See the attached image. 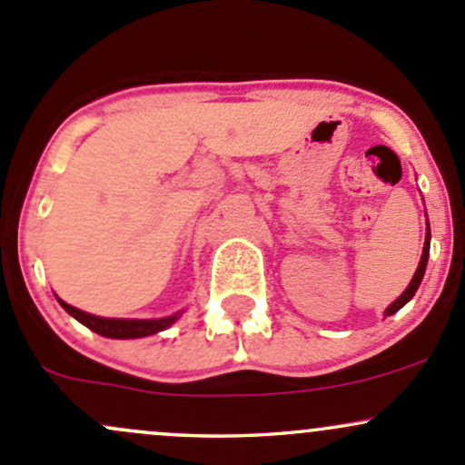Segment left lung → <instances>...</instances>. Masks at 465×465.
Listing matches in <instances>:
<instances>
[{"label": "left lung", "mask_w": 465, "mask_h": 465, "mask_svg": "<svg viewBox=\"0 0 465 465\" xmlns=\"http://www.w3.org/2000/svg\"><path fill=\"white\" fill-rule=\"evenodd\" d=\"M428 254H430V228H428V232H426V243H423L421 262H419V268H417V272H414V277H412L411 286H408L406 291H403V294H401V297L397 299V302H392L391 306H388V311H386V317H388V314H394V312H397L399 308H403V306H406V303L411 302V299L414 297V292H417L419 283H421V279H423V272H426Z\"/></svg>", "instance_id": "1"}]
</instances>
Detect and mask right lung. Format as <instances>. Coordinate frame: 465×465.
Listing matches in <instances>:
<instances>
[{
    "instance_id": "1",
    "label": "right lung",
    "mask_w": 465,
    "mask_h": 465,
    "mask_svg": "<svg viewBox=\"0 0 465 465\" xmlns=\"http://www.w3.org/2000/svg\"><path fill=\"white\" fill-rule=\"evenodd\" d=\"M62 308L68 314H73L77 322H82L84 326L91 328L93 332L102 334V337H111V339H134V337H148V334H154L163 328H168L171 323L177 319V314L166 319H104V317H94V314H88L84 311H77V308L68 306L66 302H62Z\"/></svg>"
}]
</instances>
